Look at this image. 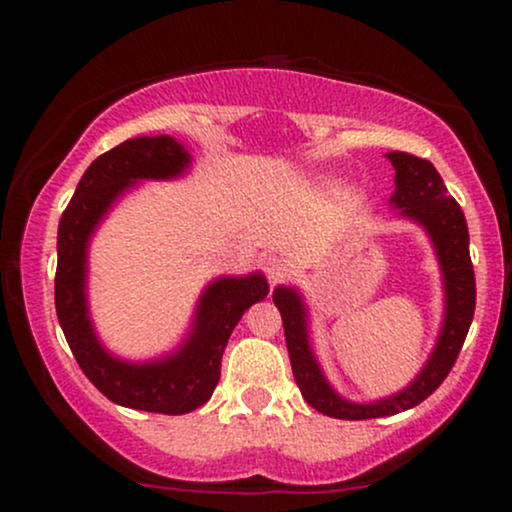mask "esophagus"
Returning <instances> with one entry per match:
<instances>
[{
    "mask_svg": "<svg viewBox=\"0 0 512 512\" xmlns=\"http://www.w3.org/2000/svg\"><path fill=\"white\" fill-rule=\"evenodd\" d=\"M262 272H264V276H267L269 284H272V286L279 284L281 276L286 274V260H284V257H279V255L264 257V260H262Z\"/></svg>",
    "mask_w": 512,
    "mask_h": 512,
    "instance_id": "34e87169",
    "label": "esophagus"
}]
</instances>
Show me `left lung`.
I'll use <instances>...</instances> for the list:
<instances>
[{
  "instance_id": "1",
  "label": "left lung",
  "mask_w": 512,
  "mask_h": 512,
  "mask_svg": "<svg viewBox=\"0 0 512 512\" xmlns=\"http://www.w3.org/2000/svg\"><path fill=\"white\" fill-rule=\"evenodd\" d=\"M387 158L395 166V197L392 204L402 209L404 216L419 221L436 245L440 267L445 281V320L433 356L428 358L426 368L407 390L397 395L380 399L373 404L346 402L327 385L325 375L320 373L313 351L308 344V325H305V308L293 289H276L272 293L274 305L279 308L284 320L286 346L293 368V378L301 387V395L310 407L332 419L363 421L392 416L421 404L428 395L438 390L440 383L448 378L455 366L457 356L467 337L469 325L477 305V284H474V267L469 257V231L460 204L445 190L443 178L433 168L431 161L419 158L407 151H390Z\"/></svg>"
}]
</instances>
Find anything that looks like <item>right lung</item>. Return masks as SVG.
I'll list each match as a JSON object with an SVG mask.
<instances>
[{
    "label": "right lung",
    "mask_w": 512,
    "mask_h": 512,
    "mask_svg": "<svg viewBox=\"0 0 512 512\" xmlns=\"http://www.w3.org/2000/svg\"><path fill=\"white\" fill-rule=\"evenodd\" d=\"M190 154L173 137L127 139L88 166L57 231L55 308L69 349L98 390L120 407L187 414L209 402L221 378V356L233 327L269 293L262 274L219 279L204 291L195 330L173 356L154 363L117 361L98 344L86 310V245L96 223L137 180L180 175Z\"/></svg>",
    "instance_id": "add662e5"
}]
</instances>
